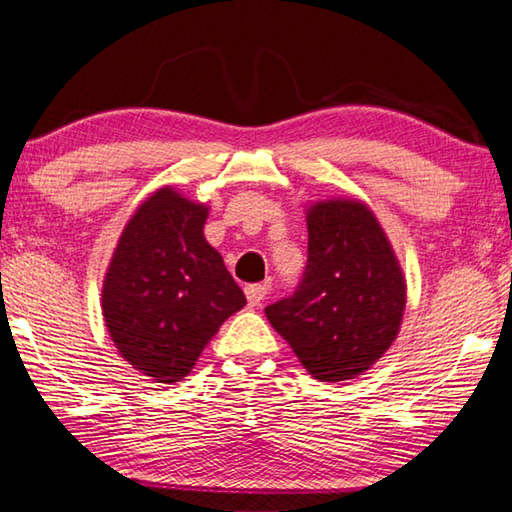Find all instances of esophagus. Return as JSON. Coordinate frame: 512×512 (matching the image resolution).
Returning <instances> with one entry per match:
<instances>
[{
	"mask_svg": "<svg viewBox=\"0 0 512 512\" xmlns=\"http://www.w3.org/2000/svg\"><path fill=\"white\" fill-rule=\"evenodd\" d=\"M268 295V288L264 284H250L246 286V299L250 306H259L266 299Z\"/></svg>",
	"mask_w": 512,
	"mask_h": 512,
	"instance_id": "1",
	"label": "esophagus"
}]
</instances>
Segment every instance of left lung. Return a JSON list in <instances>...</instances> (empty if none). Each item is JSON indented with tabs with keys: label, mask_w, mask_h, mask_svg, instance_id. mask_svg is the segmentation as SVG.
Here are the masks:
<instances>
[{
	"label": "left lung",
	"mask_w": 512,
	"mask_h": 512,
	"mask_svg": "<svg viewBox=\"0 0 512 512\" xmlns=\"http://www.w3.org/2000/svg\"><path fill=\"white\" fill-rule=\"evenodd\" d=\"M308 264L290 297L266 317L319 382L362 375L395 342L406 279L384 228L357 199L308 208Z\"/></svg>",
	"instance_id": "left-lung-1"
}]
</instances>
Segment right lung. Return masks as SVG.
Masks as SVG:
<instances>
[{"instance_id": "obj_1", "label": "right lung", "mask_w": 512, "mask_h": 512, "mask_svg": "<svg viewBox=\"0 0 512 512\" xmlns=\"http://www.w3.org/2000/svg\"><path fill=\"white\" fill-rule=\"evenodd\" d=\"M208 206L175 188L155 190L128 219L110 259L104 322L126 362L157 384L184 379L226 319L244 308L242 288L206 242Z\"/></svg>"}]
</instances>
